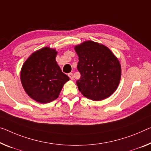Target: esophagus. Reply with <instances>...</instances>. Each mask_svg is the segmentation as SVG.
Returning a JSON list of instances; mask_svg holds the SVG:
<instances>
[{
  "mask_svg": "<svg viewBox=\"0 0 151 151\" xmlns=\"http://www.w3.org/2000/svg\"><path fill=\"white\" fill-rule=\"evenodd\" d=\"M68 76L69 77V78L71 79V80H73V73H69V74H68Z\"/></svg>",
  "mask_w": 151,
  "mask_h": 151,
  "instance_id": "esophagus-1",
  "label": "esophagus"
}]
</instances>
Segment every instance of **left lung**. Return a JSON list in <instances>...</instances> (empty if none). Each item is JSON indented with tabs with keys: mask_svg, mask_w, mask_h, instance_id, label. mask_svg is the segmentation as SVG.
Instances as JSON below:
<instances>
[{
	"mask_svg": "<svg viewBox=\"0 0 151 151\" xmlns=\"http://www.w3.org/2000/svg\"><path fill=\"white\" fill-rule=\"evenodd\" d=\"M79 57L77 68L81 77L76 82L83 96L99 101L117 88L122 75L120 63L105 45L89 40L75 46Z\"/></svg>",
	"mask_w": 151,
	"mask_h": 151,
	"instance_id": "obj_1",
	"label": "left lung"
}]
</instances>
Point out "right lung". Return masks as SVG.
<instances>
[{
    "instance_id": "1",
    "label": "right lung",
    "mask_w": 151,
    "mask_h": 151,
    "mask_svg": "<svg viewBox=\"0 0 151 151\" xmlns=\"http://www.w3.org/2000/svg\"><path fill=\"white\" fill-rule=\"evenodd\" d=\"M57 52L45 47L32 53L23 65L21 82L28 96L38 103H48L59 97L69 78L57 63Z\"/></svg>"
}]
</instances>
